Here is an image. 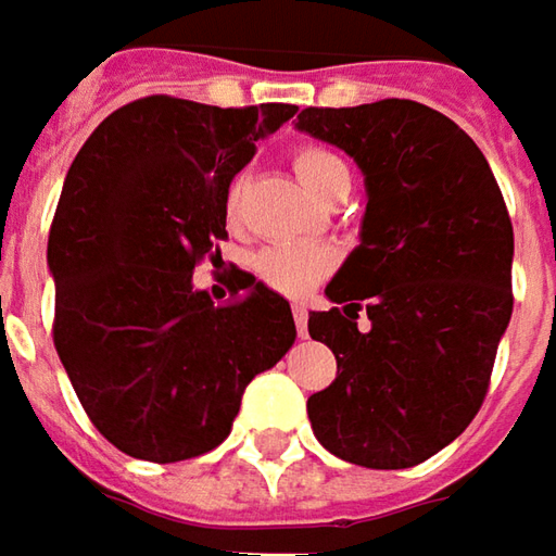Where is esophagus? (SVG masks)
<instances>
[{"label":"esophagus","mask_w":556,"mask_h":556,"mask_svg":"<svg viewBox=\"0 0 556 556\" xmlns=\"http://www.w3.org/2000/svg\"><path fill=\"white\" fill-rule=\"evenodd\" d=\"M293 318H296V331L306 337V328H309V309L303 303H293Z\"/></svg>","instance_id":"34e87169"}]
</instances>
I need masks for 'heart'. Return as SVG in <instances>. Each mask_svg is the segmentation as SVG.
<instances>
[{"instance_id": "1", "label": "heart", "mask_w": 556, "mask_h": 556, "mask_svg": "<svg viewBox=\"0 0 556 556\" xmlns=\"http://www.w3.org/2000/svg\"><path fill=\"white\" fill-rule=\"evenodd\" d=\"M293 169H296L300 182L315 191L328 176H333L337 169H346V166L337 161L331 151L309 144V148L296 151ZM238 216H241V182H231L225 191V219L238 223ZM331 268L333 253L321 244H271L263 247L253 256V271L266 281L268 288L290 293V296L309 293Z\"/></svg>"}]
</instances>
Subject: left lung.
<instances>
[{
	"instance_id": "obj_1",
	"label": "left lung",
	"mask_w": 556,
	"mask_h": 556,
	"mask_svg": "<svg viewBox=\"0 0 556 556\" xmlns=\"http://www.w3.org/2000/svg\"><path fill=\"white\" fill-rule=\"evenodd\" d=\"M296 129L350 154L368 198L358 247L325 288L340 306L309 312L312 340L337 355L333 383L306 402L312 430L358 467H415L489 390L514 312L507 206L477 141L427 104L306 108Z\"/></svg>"
}]
</instances>
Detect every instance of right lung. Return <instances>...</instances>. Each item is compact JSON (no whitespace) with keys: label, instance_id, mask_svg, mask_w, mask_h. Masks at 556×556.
Returning a JSON list of instances; mask_svg holds the SVG:
<instances>
[{"label":"right lung","instance_id":"right-lung-1","mask_svg":"<svg viewBox=\"0 0 556 556\" xmlns=\"http://www.w3.org/2000/svg\"><path fill=\"white\" fill-rule=\"evenodd\" d=\"M293 114L139 98L67 169L49 231L54 350L98 433L132 458L216 448L247 383L293 346L281 293L238 271L231 300L213 303L191 278L228 238L231 179Z\"/></svg>","mask_w":556,"mask_h":556}]
</instances>
